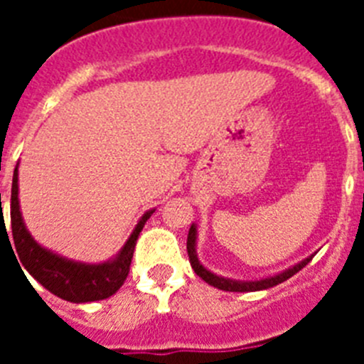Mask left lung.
<instances>
[{
  "mask_svg": "<svg viewBox=\"0 0 364 364\" xmlns=\"http://www.w3.org/2000/svg\"><path fill=\"white\" fill-rule=\"evenodd\" d=\"M188 255H189V262H191V268L195 269L198 277L202 281H205L210 286H215L218 290L224 291H259V290H268V288H273V286L281 284V282L288 281L290 277H294L295 273L301 272L304 266L314 259V255L306 257L304 260L297 262L291 268L284 269V272H279L275 275H269V277H262L257 279V281H237V279H228L222 277V275H217V273L210 272L208 268L200 264V260L197 257V224H191L188 233Z\"/></svg>",
  "mask_w": 364,
  "mask_h": 364,
  "instance_id": "left-lung-1",
  "label": "left lung"
}]
</instances>
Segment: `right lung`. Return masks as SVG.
<instances>
[{"instance_id":"1","label":"right lung","mask_w":364,"mask_h":364,"mask_svg":"<svg viewBox=\"0 0 364 364\" xmlns=\"http://www.w3.org/2000/svg\"><path fill=\"white\" fill-rule=\"evenodd\" d=\"M18 191V166H16L11 195V228L14 244H11V247H16L14 257H18L16 260H19L18 266L21 264L45 290H49L50 294L63 301L80 304V302L102 301V299L117 294L129 273L138 235L144 230V224L154 213V210L146 211L142 215L127 242L117 255L105 262L89 264V262H78V260L58 255L34 240V237L28 233L27 226H25L23 217H21ZM3 224L5 220L1 218V226ZM6 239H9V233H6Z\"/></svg>"}]
</instances>
